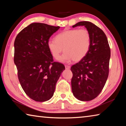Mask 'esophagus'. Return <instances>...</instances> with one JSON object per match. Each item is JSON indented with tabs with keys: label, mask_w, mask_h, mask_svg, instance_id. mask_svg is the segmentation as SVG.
<instances>
[{
	"label": "esophagus",
	"mask_w": 126,
	"mask_h": 126,
	"mask_svg": "<svg viewBox=\"0 0 126 126\" xmlns=\"http://www.w3.org/2000/svg\"><path fill=\"white\" fill-rule=\"evenodd\" d=\"M65 68L66 69H70V68H71V67H70V66H69V65H65Z\"/></svg>",
	"instance_id": "34e87169"
}]
</instances>
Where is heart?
<instances>
[{"instance_id": "1", "label": "heart", "mask_w": 126, "mask_h": 126, "mask_svg": "<svg viewBox=\"0 0 126 126\" xmlns=\"http://www.w3.org/2000/svg\"><path fill=\"white\" fill-rule=\"evenodd\" d=\"M91 44V35L88 30L74 29L59 33L55 36V40H49L47 46L55 59H58L61 53L64 51L59 61L68 62L72 60L79 62L83 59L88 54Z\"/></svg>"}]
</instances>
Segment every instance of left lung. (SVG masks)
<instances>
[{
    "label": "left lung",
    "instance_id": "obj_1",
    "mask_svg": "<svg viewBox=\"0 0 126 126\" xmlns=\"http://www.w3.org/2000/svg\"><path fill=\"white\" fill-rule=\"evenodd\" d=\"M84 26L91 35V47L88 54L72 66L71 85L76 98L82 101L94 99L101 92L109 73L110 50L103 31L92 23L83 21L73 25Z\"/></svg>",
    "mask_w": 126,
    "mask_h": 126
}]
</instances>
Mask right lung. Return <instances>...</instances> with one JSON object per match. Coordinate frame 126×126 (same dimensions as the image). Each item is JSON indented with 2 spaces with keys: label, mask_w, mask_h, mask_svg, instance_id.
I'll return each mask as SVG.
<instances>
[{
  "label": "right lung",
  "mask_w": 126,
  "mask_h": 126,
  "mask_svg": "<svg viewBox=\"0 0 126 126\" xmlns=\"http://www.w3.org/2000/svg\"><path fill=\"white\" fill-rule=\"evenodd\" d=\"M60 27L33 23L25 27L14 41V62L21 86L26 94L37 102L49 100L55 85L65 69L53 62L47 42Z\"/></svg>",
  "instance_id": "obj_1"
}]
</instances>
